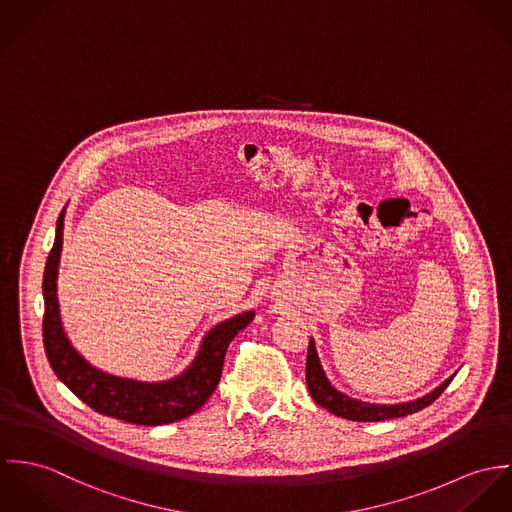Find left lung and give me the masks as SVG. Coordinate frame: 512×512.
<instances>
[{"instance_id":"obj_1","label":"left lung","mask_w":512,"mask_h":512,"mask_svg":"<svg viewBox=\"0 0 512 512\" xmlns=\"http://www.w3.org/2000/svg\"><path fill=\"white\" fill-rule=\"evenodd\" d=\"M454 375L448 377L440 387H436L434 391H430L424 397L398 402V404H375V402H365L359 398L349 397L330 383V379L320 363L314 338H310L308 355H306V385H308L310 397L314 398L320 406H324L328 412L341 416V418H347V420H355V422H381V420H389V418L414 414L440 397L444 393V389L452 383Z\"/></svg>"}]
</instances>
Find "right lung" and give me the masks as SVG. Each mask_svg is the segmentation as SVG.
Here are the masks:
<instances>
[{
	"label": "right lung",
	"mask_w": 512,
	"mask_h": 512,
	"mask_svg": "<svg viewBox=\"0 0 512 512\" xmlns=\"http://www.w3.org/2000/svg\"><path fill=\"white\" fill-rule=\"evenodd\" d=\"M64 214L66 206L58 216L55 245L49 253L43 277V341L55 375L96 412L131 424L159 426L194 414L212 397L220 383L229 341L255 318V312L245 310L216 324L200 341L190 365L172 379L137 381L98 369L68 340L60 320L57 279Z\"/></svg>",
	"instance_id": "add662e5"
}]
</instances>
